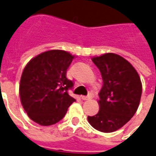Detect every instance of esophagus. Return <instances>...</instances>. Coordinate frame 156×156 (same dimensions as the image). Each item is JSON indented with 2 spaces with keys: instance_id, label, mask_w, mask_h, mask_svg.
<instances>
[{
  "instance_id": "1",
  "label": "esophagus",
  "mask_w": 156,
  "mask_h": 156,
  "mask_svg": "<svg viewBox=\"0 0 156 156\" xmlns=\"http://www.w3.org/2000/svg\"><path fill=\"white\" fill-rule=\"evenodd\" d=\"M91 95L90 94H89V95H87V96H82V99L83 100H90L91 99Z\"/></svg>"
}]
</instances>
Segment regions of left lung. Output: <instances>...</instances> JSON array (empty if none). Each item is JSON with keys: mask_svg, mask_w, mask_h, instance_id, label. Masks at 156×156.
<instances>
[{"mask_svg": "<svg viewBox=\"0 0 156 156\" xmlns=\"http://www.w3.org/2000/svg\"><path fill=\"white\" fill-rule=\"evenodd\" d=\"M101 72L99 111L88 116L94 128L105 133L123 126L137 111L142 95V82L136 69L125 58L113 53L92 58Z\"/></svg>", "mask_w": 156, "mask_h": 156, "instance_id": "8db88e82", "label": "left lung"}]
</instances>
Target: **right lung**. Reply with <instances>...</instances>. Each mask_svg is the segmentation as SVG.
<instances>
[{
    "label": "right lung",
    "mask_w": 156,
    "mask_h": 156,
    "mask_svg": "<svg viewBox=\"0 0 156 156\" xmlns=\"http://www.w3.org/2000/svg\"><path fill=\"white\" fill-rule=\"evenodd\" d=\"M74 58L65 50L52 49L34 57L25 66L19 94L24 110L36 123H57L76 101L67 91L74 86L66 78V70Z\"/></svg>",
    "instance_id": "right-lung-1"
}]
</instances>
